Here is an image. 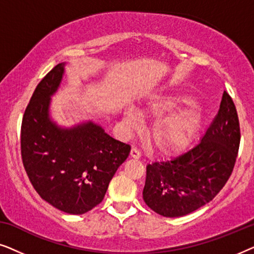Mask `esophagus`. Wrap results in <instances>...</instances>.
Segmentation results:
<instances>
[{"instance_id": "esophagus-1", "label": "esophagus", "mask_w": 254, "mask_h": 254, "mask_svg": "<svg viewBox=\"0 0 254 254\" xmlns=\"http://www.w3.org/2000/svg\"><path fill=\"white\" fill-rule=\"evenodd\" d=\"M130 156L133 158H135V159H138L141 157V151L138 150L137 148H131V150H130Z\"/></svg>"}]
</instances>
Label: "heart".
<instances>
[{
	"label": "heart",
	"mask_w": 254,
	"mask_h": 254,
	"mask_svg": "<svg viewBox=\"0 0 254 254\" xmlns=\"http://www.w3.org/2000/svg\"><path fill=\"white\" fill-rule=\"evenodd\" d=\"M190 103L186 96H155L145 103L142 114L159 118L149 130V143L164 155L184 150L195 136L201 126V114L195 107L180 109ZM125 120L135 129L138 126V113L133 107L125 110Z\"/></svg>",
	"instance_id": "1"
}]
</instances>
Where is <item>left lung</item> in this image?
<instances>
[{"label": "left lung", "instance_id": "left-lung-1", "mask_svg": "<svg viewBox=\"0 0 254 254\" xmlns=\"http://www.w3.org/2000/svg\"><path fill=\"white\" fill-rule=\"evenodd\" d=\"M239 142L237 110L224 91L220 110L195 147L170 161L148 164L144 202L165 217L184 216L204 206L230 178Z\"/></svg>", "mask_w": 254, "mask_h": 254}]
</instances>
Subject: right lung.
<instances>
[{
	"instance_id": "obj_1",
	"label": "right lung",
	"mask_w": 254,
	"mask_h": 254,
	"mask_svg": "<svg viewBox=\"0 0 254 254\" xmlns=\"http://www.w3.org/2000/svg\"><path fill=\"white\" fill-rule=\"evenodd\" d=\"M64 64L37 85L20 130L23 165L37 193L64 213L79 215L102 202L111 179L130 151L92 123L62 129L48 116Z\"/></svg>"
}]
</instances>
